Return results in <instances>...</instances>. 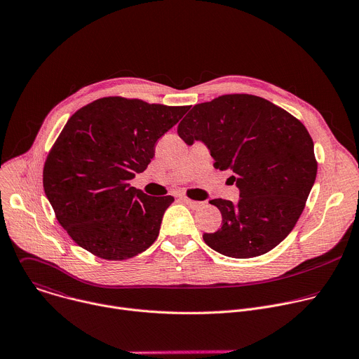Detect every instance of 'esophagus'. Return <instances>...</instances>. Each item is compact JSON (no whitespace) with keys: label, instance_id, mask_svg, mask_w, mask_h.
Returning <instances> with one entry per match:
<instances>
[{"label":"esophagus","instance_id":"esophagus-1","mask_svg":"<svg viewBox=\"0 0 359 359\" xmlns=\"http://www.w3.org/2000/svg\"><path fill=\"white\" fill-rule=\"evenodd\" d=\"M184 203L187 204L189 208H191L193 210H198L204 206V201H196V200H190V198H183Z\"/></svg>","mask_w":359,"mask_h":359}]
</instances>
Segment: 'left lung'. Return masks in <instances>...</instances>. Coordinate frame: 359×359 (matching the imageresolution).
Instances as JSON below:
<instances>
[{"mask_svg": "<svg viewBox=\"0 0 359 359\" xmlns=\"http://www.w3.org/2000/svg\"><path fill=\"white\" fill-rule=\"evenodd\" d=\"M177 133L189 146L206 144L240 190L236 204L210 200L223 217L222 229L203 234L210 248L251 259L291 233L317 176L314 142L298 119L267 99L234 93L194 105Z\"/></svg>", "mask_w": 359, "mask_h": 359, "instance_id": "obj_1", "label": "left lung"}]
</instances>
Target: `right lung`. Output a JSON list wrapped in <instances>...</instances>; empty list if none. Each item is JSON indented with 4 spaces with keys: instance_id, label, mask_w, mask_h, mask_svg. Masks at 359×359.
<instances>
[{
    "instance_id": "obj_1",
    "label": "right lung",
    "mask_w": 359,
    "mask_h": 359,
    "mask_svg": "<svg viewBox=\"0 0 359 359\" xmlns=\"http://www.w3.org/2000/svg\"><path fill=\"white\" fill-rule=\"evenodd\" d=\"M189 107L109 96L76 111L43 166V190L71 238L105 260H125L159 236L172 196L130 186L155 156V144Z\"/></svg>"
}]
</instances>
